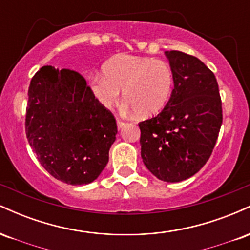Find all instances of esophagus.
I'll use <instances>...</instances> for the list:
<instances>
[{
	"mask_svg": "<svg viewBox=\"0 0 250 250\" xmlns=\"http://www.w3.org/2000/svg\"><path fill=\"white\" fill-rule=\"evenodd\" d=\"M116 123H117V128H119V130H120V129H122L123 127H125V122L121 121V120H117Z\"/></svg>",
	"mask_w": 250,
	"mask_h": 250,
	"instance_id": "1",
	"label": "esophagus"
}]
</instances>
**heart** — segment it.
I'll list each match as a JSON object with an SVG mask.
<instances>
[{
    "label": "heart",
    "mask_w": 250,
    "mask_h": 250,
    "mask_svg": "<svg viewBox=\"0 0 250 250\" xmlns=\"http://www.w3.org/2000/svg\"><path fill=\"white\" fill-rule=\"evenodd\" d=\"M102 73L90 77V88L104 108L116 104L123 89L125 109L150 116L166 107L173 93V70L161 60L121 54L103 63Z\"/></svg>",
    "instance_id": "obj_1"
}]
</instances>
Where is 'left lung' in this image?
Listing matches in <instances>:
<instances>
[{"instance_id": "8db88e82", "label": "left lung", "mask_w": 250, "mask_h": 250, "mask_svg": "<svg viewBox=\"0 0 250 250\" xmlns=\"http://www.w3.org/2000/svg\"><path fill=\"white\" fill-rule=\"evenodd\" d=\"M165 54L174 89L161 113L139 123L141 157L159 180L180 182L210 157L222 125V103L215 75L205 63L182 51Z\"/></svg>"}]
</instances>
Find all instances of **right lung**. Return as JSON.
Returning a JSON list of instances; mask_svg holds the SVG:
<instances>
[{
	"mask_svg": "<svg viewBox=\"0 0 250 250\" xmlns=\"http://www.w3.org/2000/svg\"><path fill=\"white\" fill-rule=\"evenodd\" d=\"M25 134L41 166L71 186L95 181L115 142L114 116L76 71L44 65L28 90Z\"/></svg>",
	"mask_w": 250,
	"mask_h": 250,
	"instance_id": "add662e5",
	"label": "right lung"
}]
</instances>
